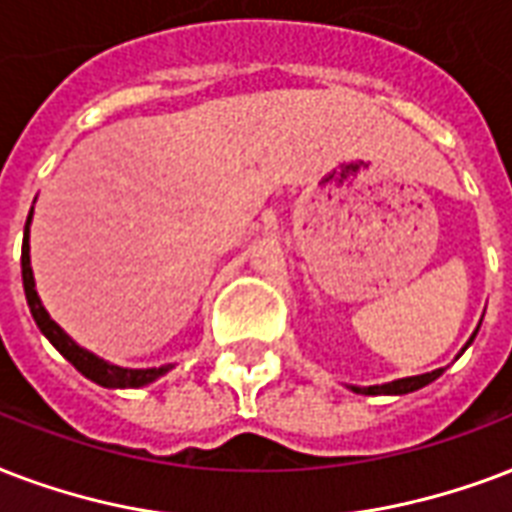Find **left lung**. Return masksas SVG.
Segmentation results:
<instances>
[{
  "label": "left lung",
  "mask_w": 512,
  "mask_h": 512,
  "mask_svg": "<svg viewBox=\"0 0 512 512\" xmlns=\"http://www.w3.org/2000/svg\"><path fill=\"white\" fill-rule=\"evenodd\" d=\"M475 333H478V330H475ZM473 338L467 341V346L473 343ZM467 346H464V349H467ZM440 373H443V368L432 370V373H421V376L397 378V381H389V384H381V386H351V392H360V395H408V392H416V389H421V386L432 384Z\"/></svg>",
  "instance_id": "8db88e82"
}]
</instances>
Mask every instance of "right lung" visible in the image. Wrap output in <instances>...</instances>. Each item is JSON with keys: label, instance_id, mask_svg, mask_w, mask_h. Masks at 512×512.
Wrapping results in <instances>:
<instances>
[{"label": "right lung", "instance_id": "right-lung-1", "mask_svg": "<svg viewBox=\"0 0 512 512\" xmlns=\"http://www.w3.org/2000/svg\"><path fill=\"white\" fill-rule=\"evenodd\" d=\"M34 212V209H31ZM31 212L26 217V228H23V249H21V273H23V292H26V303L31 308V317L42 330V335L56 346L66 360L72 362L74 368L80 370L85 378H91L93 384L107 386V389H139V386L152 384L155 378H161L163 373H169L174 365H161V368H120V365H109L107 360L96 357L93 351L77 346L61 327L50 319V314L42 306L37 290H34V273H31V257H29V225Z\"/></svg>", "mask_w": 512, "mask_h": 512}]
</instances>
